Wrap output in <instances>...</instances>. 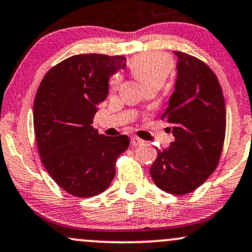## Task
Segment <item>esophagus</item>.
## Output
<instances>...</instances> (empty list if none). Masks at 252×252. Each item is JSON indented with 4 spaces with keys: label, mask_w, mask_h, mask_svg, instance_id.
Returning <instances> with one entry per match:
<instances>
[{
    "label": "esophagus",
    "mask_w": 252,
    "mask_h": 252,
    "mask_svg": "<svg viewBox=\"0 0 252 252\" xmlns=\"http://www.w3.org/2000/svg\"><path fill=\"white\" fill-rule=\"evenodd\" d=\"M130 142L132 146H140V145H142V143H145V141L141 140L140 137H137V136H132Z\"/></svg>",
    "instance_id": "esophagus-1"
}]
</instances>
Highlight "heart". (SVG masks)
<instances>
[{
	"mask_svg": "<svg viewBox=\"0 0 252 252\" xmlns=\"http://www.w3.org/2000/svg\"><path fill=\"white\" fill-rule=\"evenodd\" d=\"M129 69L135 79L145 88L157 85L161 87L173 69V61L161 52H146L134 57L129 63ZM121 76L113 75L110 80V87L115 90Z\"/></svg>",
	"mask_w": 252,
	"mask_h": 252,
	"instance_id": "1",
	"label": "heart"
}]
</instances>
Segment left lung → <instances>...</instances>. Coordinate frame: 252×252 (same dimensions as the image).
<instances>
[{
  "mask_svg": "<svg viewBox=\"0 0 252 252\" xmlns=\"http://www.w3.org/2000/svg\"><path fill=\"white\" fill-rule=\"evenodd\" d=\"M175 91L162 115L175 141L158 152L151 172L158 188L173 195L197 189L219 164L226 131V107L218 77L206 63L181 51Z\"/></svg>",
  "mask_w": 252,
  "mask_h": 252,
  "instance_id": "1",
  "label": "left lung"
}]
</instances>
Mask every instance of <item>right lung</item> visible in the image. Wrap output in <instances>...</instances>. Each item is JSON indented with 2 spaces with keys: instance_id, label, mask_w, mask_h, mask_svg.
<instances>
[{
  "instance_id": "1",
  "label": "right lung",
  "mask_w": 252,
  "mask_h": 252,
  "mask_svg": "<svg viewBox=\"0 0 252 252\" xmlns=\"http://www.w3.org/2000/svg\"><path fill=\"white\" fill-rule=\"evenodd\" d=\"M126 67L124 56L75 55L50 69L38 87L33 126L41 162L70 195L105 191L116 160L129 147L126 135H99L91 126L109 93L110 76Z\"/></svg>"
}]
</instances>
